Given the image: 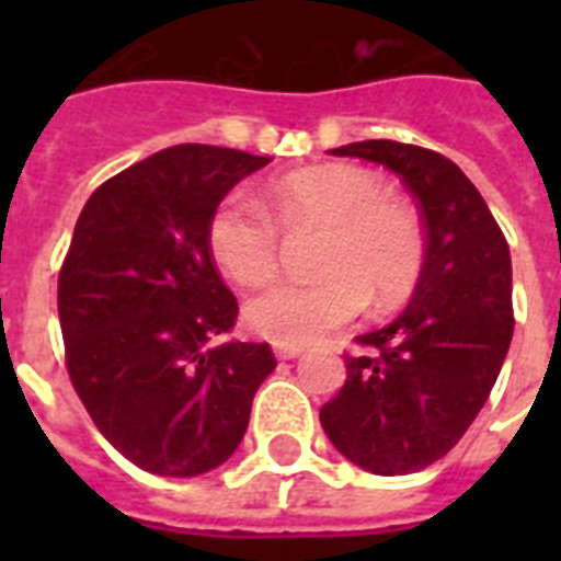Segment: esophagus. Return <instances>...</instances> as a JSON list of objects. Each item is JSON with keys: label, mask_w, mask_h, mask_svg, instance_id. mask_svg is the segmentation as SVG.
<instances>
[{"label": "esophagus", "mask_w": 561, "mask_h": 561, "mask_svg": "<svg viewBox=\"0 0 561 561\" xmlns=\"http://www.w3.org/2000/svg\"><path fill=\"white\" fill-rule=\"evenodd\" d=\"M302 355V350L299 346H276V358L279 360H294Z\"/></svg>", "instance_id": "34e87169"}]
</instances>
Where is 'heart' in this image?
<instances>
[{"instance_id": "heart-1", "label": "heart", "mask_w": 561, "mask_h": 561, "mask_svg": "<svg viewBox=\"0 0 561 561\" xmlns=\"http://www.w3.org/2000/svg\"><path fill=\"white\" fill-rule=\"evenodd\" d=\"M264 213L227 197L209 218V253L238 285L276 271L279 232L320 229L311 282H279L244 302L247 329L276 346H308L360 314L364 302L396 308L413 294L425 264L416 211L387 197V183L358 165H311L264 188Z\"/></svg>"}]
</instances>
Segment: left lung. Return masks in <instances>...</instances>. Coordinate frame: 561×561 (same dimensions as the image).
Masks as SVG:
<instances>
[{"instance_id": "8db88e82", "label": "left lung", "mask_w": 561, "mask_h": 561, "mask_svg": "<svg viewBox=\"0 0 561 561\" xmlns=\"http://www.w3.org/2000/svg\"><path fill=\"white\" fill-rule=\"evenodd\" d=\"M390 169L425 224V264L408 308L360 334L346 383L320 408L337 451L373 474H410L460 443L513 341V262L501 227L443 153L369 139L334 148Z\"/></svg>"}]
</instances>
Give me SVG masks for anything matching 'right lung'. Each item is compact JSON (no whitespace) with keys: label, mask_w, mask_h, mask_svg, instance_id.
<instances>
[{"label":"right lung","mask_w":561,"mask_h":561,"mask_svg":"<svg viewBox=\"0 0 561 561\" xmlns=\"http://www.w3.org/2000/svg\"><path fill=\"white\" fill-rule=\"evenodd\" d=\"M267 157L174 145L92 192L57 279L66 367L118 454L160 478H197L244 439L267 343H211L238 302L209 253V218Z\"/></svg>","instance_id":"1"}]
</instances>
